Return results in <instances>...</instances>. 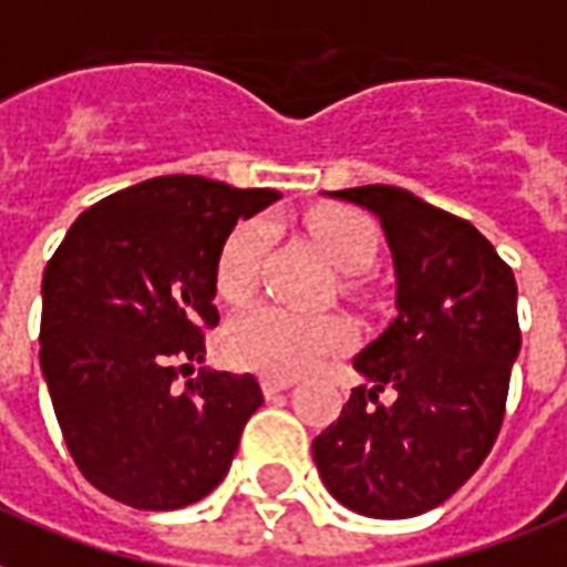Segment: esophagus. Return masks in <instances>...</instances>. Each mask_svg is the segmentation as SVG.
I'll return each instance as SVG.
<instances>
[{
    "mask_svg": "<svg viewBox=\"0 0 567 567\" xmlns=\"http://www.w3.org/2000/svg\"><path fill=\"white\" fill-rule=\"evenodd\" d=\"M293 380L291 378H265L261 380V389H265L267 399H274V395H279V392H285V389H291Z\"/></svg>",
    "mask_w": 567,
    "mask_h": 567,
    "instance_id": "34e87169",
    "label": "esophagus"
}]
</instances>
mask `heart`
<instances>
[{
  "instance_id": "obj_1",
  "label": "heart",
  "mask_w": 567,
  "mask_h": 567,
  "mask_svg": "<svg viewBox=\"0 0 567 567\" xmlns=\"http://www.w3.org/2000/svg\"><path fill=\"white\" fill-rule=\"evenodd\" d=\"M315 244L341 274H360L378 255V231L351 207H318L309 214ZM267 223L249 219L228 235L216 261V288L226 300H246L258 279ZM353 327L341 315H297L261 302L228 323L226 353L240 369L270 378H297L323 357L351 348Z\"/></svg>"
}]
</instances>
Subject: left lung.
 <instances>
[{
	"label": "left lung",
	"mask_w": 567,
	"mask_h": 567,
	"mask_svg": "<svg viewBox=\"0 0 567 567\" xmlns=\"http://www.w3.org/2000/svg\"><path fill=\"white\" fill-rule=\"evenodd\" d=\"M330 196L380 219L399 315L353 357L365 383L315 437V464L351 512L416 517L446 503L494 449L520 353L517 282L473 223L408 189L369 184Z\"/></svg>",
	"instance_id": "left-lung-1"
}]
</instances>
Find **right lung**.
Masks as SVG:
<instances>
[{
  "mask_svg": "<svg viewBox=\"0 0 567 567\" xmlns=\"http://www.w3.org/2000/svg\"><path fill=\"white\" fill-rule=\"evenodd\" d=\"M282 198L163 175L76 216L43 270L41 371L68 452L101 494L142 512L198 503L226 478L265 404L252 374L198 371L219 323L216 261Z\"/></svg>",
  "mask_w": 567,
  "mask_h": 567,
  "instance_id": "obj_1",
  "label": "right lung"
}]
</instances>
